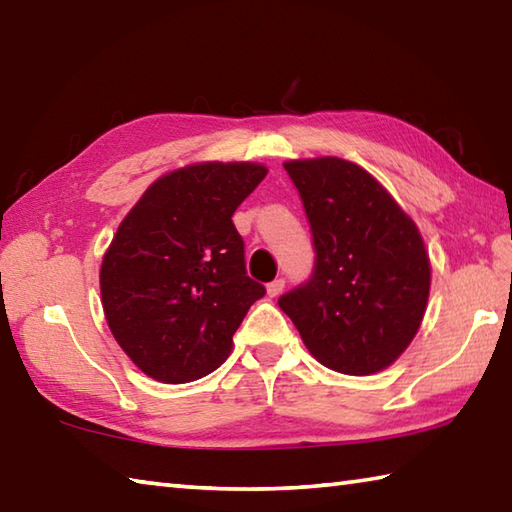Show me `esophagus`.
<instances>
[{
    "instance_id": "1",
    "label": "esophagus",
    "mask_w": 512,
    "mask_h": 512,
    "mask_svg": "<svg viewBox=\"0 0 512 512\" xmlns=\"http://www.w3.org/2000/svg\"><path fill=\"white\" fill-rule=\"evenodd\" d=\"M284 280H282V277H280V280H273L271 284H268L266 286V293H268V297H277V295H280L282 291H284Z\"/></svg>"
}]
</instances>
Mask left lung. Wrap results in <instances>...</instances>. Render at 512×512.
Returning a JSON list of instances; mask_svg holds the SVG:
<instances>
[{
    "label": "left lung",
    "instance_id": "obj_1",
    "mask_svg": "<svg viewBox=\"0 0 512 512\" xmlns=\"http://www.w3.org/2000/svg\"><path fill=\"white\" fill-rule=\"evenodd\" d=\"M311 224V280L277 304L324 367L369 376L401 356L421 327L430 257L421 232L360 165L320 156L286 161Z\"/></svg>",
    "mask_w": 512,
    "mask_h": 512
}]
</instances>
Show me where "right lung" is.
Wrapping results in <instances>:
<instances>
[{
    "label": "right lung",
    "instance_id": "add662e5",
    "mask_svg": "<svg viewBox=\"0 0 512 512\" xmlns=\"http://www.w3.org/2000/svg\"><path fill=\"white\" fill-rule=\"evenodd\" d=\"M259 163H194L156 179L102 257L111 333L154 380L181 385L215 371L266 288L250 280L232 215L266 176Z\"/></svg>",
    "mask_w": 512,
    "mask_h": 512
}]
</instances>
